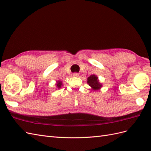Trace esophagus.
<instances>
[{"instance_id": "esophagus-1", "label": "esophagus", "mask_w": 151, "mask_h": 151, "mask_svg": "<svg viewBox=\"0 0 151 151\" xmlns=\"http://www.w3.org/2000/svg\"><path fill=\"white\" fill-rule=\"evenodd\" d=\"M73 76H75V77H78V76H79V74L78 73H73Z\"/></svg>"}]
</instances>
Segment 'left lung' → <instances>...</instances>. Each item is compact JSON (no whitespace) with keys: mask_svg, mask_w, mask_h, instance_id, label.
Masks as SVG:
<instances>
[{"mask_svg":"<svg viewBox=\"0 0 151 151\" xmlns=\"http://www.w3.org/2000/svg\"><path fill=\"white\" fill-rule=\"evenodd\" d=\"M88 83L91 87L96 90V89H100L102 87L101 84L99 82L98 78L95 75H91L88 78Z\"/></svg>","mask_w":151,"mask_h":151,"instance_id":"obj_1","label":"left lung"}]
</instances>
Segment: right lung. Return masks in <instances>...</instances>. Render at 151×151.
<instances>
[{"label":"right lung","mask_w":151,"mask_h":151,"mask_svg":"<svg viewBox=\"0 0 151 151\" xmlns=\"http://www.w3.org/2000/svg\"><path fill=\"white\" fill-rule=\"evenodd\" d=\"M56 86H57L58 88H60L61 86H62V82H61V81H58V83L56 84Z\"/></svg>","instance_id":"add662e5"}]
</instances>
